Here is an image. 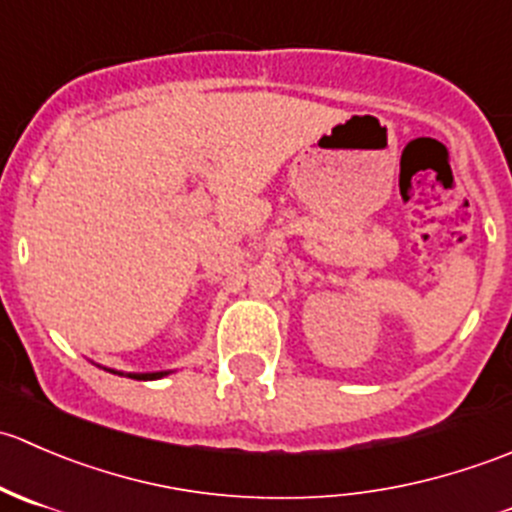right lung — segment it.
<instances>
[{
    "mask_svg": "<svg viewBox=\"0 0 512 512\" xmlns=\"http://www.w3.org/2000/svg\"><path fill=\"white\" fill-rule=\"evenodd\" d=\"M111 371V374H118V376H128V379H136V381H156V379H163V376L173 374V371H146V374H123V371H116V369H106Z\"/></svg>",
    "mask_w": 512,
    "mask_h": 512,
    "instance_id": "obj_1",
    "label": "right lung"
}]
</instances>
